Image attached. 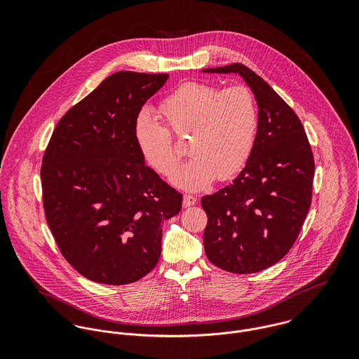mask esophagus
I'll use <instances>...</instances> for the list:
<instances>
[{"label":"esophagus","mask_w":359,"mask_h":359,"mask_svg":"<svg viewBox=\"0 0 359 359\" xmlns=\"http://www.w3.org/2000/svg\"><path fill=\"white\" fill-rule=\"evenodd\" d=\"M196 202H198V199H196L195 196H192V195H185V196H184V201H182V205H184V207H191V205H196Z\"/></svg>","instance_id":"obj_1"}]
</instances>
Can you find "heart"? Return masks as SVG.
I'll list each match as a JSON object with an SVG mask.
<instances>
[{"mask_svg":"<svg viewBox=\"0 0 359 359\" xmlns=\"http://www.w3.org/2000/svg\"><path fill=\"white\" fill-rule=\"evenodd\" d=\"M160 114L177 135L191 134L194 156L171 177L185 191H202L233 177L249 160L258 127L256 100L246 87L219 90L205 83H185L160 103ZM134 140L144 160L161 175H170L180 160L170 131L148 110L134 121Z\"/></svg>","mask_w":359,"mask_h":359,"instance_id":"b5f03b06","label":"heart"}]
</instances>
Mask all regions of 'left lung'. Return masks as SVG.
<instances>
[{
    "mask_svg": "<svg viewBox=\"0 0 359 359\" xmlns=\"http://www.w3.org/2000/svg\"><path fill=\"white\" fill-rule=\"evenodd\" d=\"M203 72L239 74L258 106L256 141L245 168L232 184L202 198L210 262L253 273L276 264L296 242L311 205L313 156L294 110L253 70L232 63Z\"/></svg>",
    "mask_w": 359,
    "mask_h": 359,
    "instance_id": "8db88e82",
    "label": "left lung"
}]
</instances>
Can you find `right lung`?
<instances>
[{
  "label": "right lung",
  "instance_id": "right-lung-1",
  "mask_svg": "<svg viewBox=\"0 0 359 359\" xmlns=\"http://www.w3.org/2000/svg\"><path fill=\"white\" fill-rule=\"evenodd\" d=\"M168 74L117 72L59 120L41 165L43 203L60 253L97 283L128 285L161 253L182 195L145 164L134 121Z\"/></svg>",
  "mask_w": 359,
  "mask_h": 359
}]
</instances>
